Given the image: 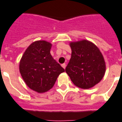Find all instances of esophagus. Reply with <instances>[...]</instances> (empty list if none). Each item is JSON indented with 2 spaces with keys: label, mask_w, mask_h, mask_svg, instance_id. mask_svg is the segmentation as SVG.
Returning <instances> with one entry per match:
<instances>
[{
  "label": "esophagus",
  "mask_w": 122,
  "mask_h": 122,
  "mask_svg": "<svg viewBox=\"0 0 122 122\" xmlns=\"http://www.w3.org/2000/svg\"><path fill=\"white\" fill-rule=\"evenodd\" d=\"M61 66H62V67L63 68H66V64L65 63H63L61 65Z\"/></svg>",
  "instance_id": "esophagus-1"
}]
</instances>
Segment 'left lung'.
I'll list each match as a JSON object with an SVG mask.
<instances>
[{"label":"left lung","instance_id":"obj_1","mask_svg":"<svg viewBox=\"0 0 122 122\" xmlns=\"http://www.w3.org/2000/svg\"><path fill=\"white\" fill-rule=\"evenodd\" d=\"M71 58L65 68L75 85L88 89L98 84L105 75L104 58L96 46L87 40L71 42Z\"/></svg>","mask_w":122,"mask_h":122}]
</instances>
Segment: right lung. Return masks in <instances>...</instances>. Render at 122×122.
Returning a JSON list of instances; mask_svg holds the SVG:
<instances>
[{
    "label": "right lung",
    "mask_w": 122,
    "mask_h": 122,
    "mask_svg": "<svg viewBox=\"0 0 122 122\" xmlns=\"http://www.w3.org/2000/svg\"><path fill=\"white\" fill-rule=\"evenodd\" d=\"M52 44L46 41H35L27 48L20 61L19 70L30 89L43 93L54 86L64 69L50 54Z\"/></svg>",
    "instance_id": "right-lung-1"
}]
</instances>
